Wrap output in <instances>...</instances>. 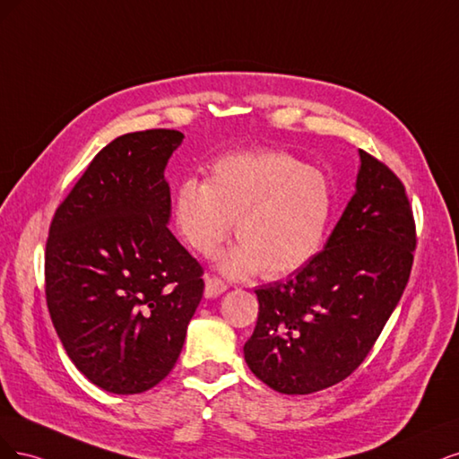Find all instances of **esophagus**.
I'll list each match as a JSON object with an SVG mask.
<instances>
[{"label": "esophagus", "mask_w": 459, "mask_h": 459, "mask_svg": "<svg viewBox=\"0 0 459 459\" xmlns=\"http://www.w3.org/2000/svg\"><path fill=\"white\" fill-rule=\"evenodd\" d=\"M225 291H227V284L223 282V280L205 278V290H204L205 298H219V295Z\"/></svg>", "instance_id": "1"}]
</instances>
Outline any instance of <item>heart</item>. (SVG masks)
Instances as JSON below:
<instances>
[{
	"instance_id": "heart-1",
	"label": "heart",
	"mask_w": 459,
	"mask_h": 459,
	"mask_svg": "<svg viewBox=\"0 0 459 459\" xmlns=\"http://www.w3.org/2000/svg\"><path fill=\"white\" fill-rule=\"evenodd\" d=\"M333 208L328 177L286 152L251 151L215 160L210 179H185L175 190L173 217L183 240L212 257L232 230L238 244L219 271L244 278L286 276L313 259Z\"/></svg>"
}]
</instances>
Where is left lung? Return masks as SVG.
<instances>
[{
	"instance_id": "1",
	"label": "left lung",
	"mask_w": 459,
	"mask_h": 459,
	"mask_svg": "<svg viewBox=\"0 0 459 459\" xmlns=\"http://www.w3.org/2000/svg\"><path fill=\"white\" fill-rule=\"evenodd\" d=\"M354 195L320 254L286 282L255 290L244 359L264 385L308 394L351 376L406 288L416 227L398 177L359 151Z\"/></svg>"
}]
</instances>
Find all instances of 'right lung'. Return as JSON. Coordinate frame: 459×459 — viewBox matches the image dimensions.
<instances>
[{
    "label": "right lung",
    "instance_id": "add662e5",
    "mask_svg": "<svg viewBox=\"0 0 459 459\" xmlns=\"http://www.w3.org/2000/svg\"><path fill=\"white\" fill-rule=\"evenodd\" d=\"M185 135L126 133L102 149L58 205L46 247V295L80 372L137 394L179 359L204 293L202 267L168 229L166 166Z\"/></svg>",
    "mask_w": 459,
    "mask_h": 459
}]
</instances>
